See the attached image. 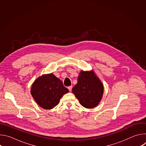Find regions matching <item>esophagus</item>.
I'll list each match as a JSON object with an SVG mask.
<instances>
[{
  "label": "esophagus",
  "mask_w": 146,
  "mask_h": 146,
  "mask_svg": "<svg viewBox=\"0 0 146 146\" xmlns=\"http://www.w3.org/2000/svg\"><path fill=\"white\" fill-rule=\"evenodd\" d=\"M68 89H69V91H72V86H69V87H68Z\"/></svg>",
  "instance_id": "obj_1"
}]
</instances>
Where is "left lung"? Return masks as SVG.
Returning <instances> with one entry per match:
<instances>
[{
	"mask_svg": "<svg viewBox=\"0 0 146 146\" xmlns=\"http://www.w3.org/2000/svg\"><path fill=\"white\" fill-rule=\"evenodd\" d=\"M72 92L82 106L91 109L96 107L100 102L103 86L93 72L81 71Z\"/></svg>",
	"mask_w": 146,
	"mask_h": 146,
	"instance_id": "left-lung-1",
	"label": "left lung"
}]
</instances>
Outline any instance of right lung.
<instances>
[{
    "mask_svg": "<svg viewBox=\"0 0 146 146\" xmlns=\"http://www.w3.org/2000/svg\"><path fill=\"white\" fill-rule=\"evenodd\" d=\"M31 94L36 102L43 109L56 106L61 97L69 92L62 82L52 73L36 79L31 88Z\"/></svg>",
    "mask_w": 146,
    "mask_h": 146,
    "instance_id": "right-lung-1",
    "label": "right lung"
}]
</instances>
